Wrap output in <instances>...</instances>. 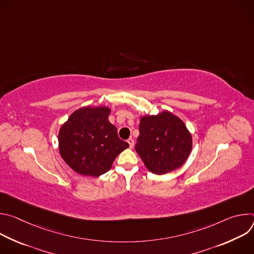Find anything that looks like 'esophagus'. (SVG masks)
<instances>
[{
	"label": "esophagus",
	"instance_id": "34e87169",
	"mask_svg": "<svg viewBox=\"0 0 254 254\" xmlns=\"http://www.w3.org/2000/svg\"><path fill=\"white\" fill-rule=\"evenodd\" d=\"M127 142H128V144H129V148L131 149V148H133V144H134V140H133V138H128L127 139Z\"/></svg>",
	"mask_w": 254,
	"mask_h": 254
}]
</instances>
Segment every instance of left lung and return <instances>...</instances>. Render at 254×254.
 I'll use <instances>...</instances> for the list:
<instances>
[{
    "mask_svg": "<svg viewBox=\"0 0 254 254\" xmlns=\"http://www.w3.org/2000/svg\"><path fill=\"white\" fill-rule=\"evenodd\" d=\"M138 130L135 152L154 174L165 175L181 168L192 152L190 130L169 111L140 117Z\"/></svg>",
    "mask_w": 254,
    "mask_h": 254,
    "instance_id": "left-lung-1",
    "label": "left lung"
}]
</instances>
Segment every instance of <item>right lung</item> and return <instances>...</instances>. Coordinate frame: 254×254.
Listing matches in <instances>:
<instances>
[{"label": "right lung", "instance_id": "obj_1", "mask_svg": "<svg viewBox=\"0 0 254 254\" xmlns=\"http://www.w3.org/2000/svg\"><path fill=\"white\" fill-rule=\"evenodd\" d=\"M108 106H83L72 113L58 132L64 162L81 176L99 177L110 171L116 158L129 146L108 121Z\"/></svg>", "mask_w": 254, "mask_h": 254}]
</instances>
